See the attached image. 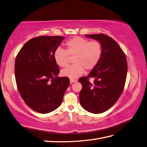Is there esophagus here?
<instances>
[{"label":"esophagus","instance_id":"esophagus-1","mask_svg":"<svg viewBox=\"0 0 147 147\" xmlns=\"http://www.w3.org/2000/svg\"><path fill=\"white\" fill-rule=\"evenodd\" d=\"M77 82V80L76 79H70V83H73L74 82Z\"/></svg>","mask_w":147,"mask_h":147}]
</instances>
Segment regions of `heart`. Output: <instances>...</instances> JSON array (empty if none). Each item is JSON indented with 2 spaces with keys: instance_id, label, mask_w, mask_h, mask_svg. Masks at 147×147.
I'll return each mask as SVG.
<instances>
[{
  "instance_id": "1",
  "label": "heart",
  "mask_w": 147,
  "mask_h": 147,
  "mask_svg": "<svg viewBox=\"0 0 147 147\" xmlns=\"http://www.w3.org/2000/svg\"><path fill=\"white\" fill-rule=\"evenodd\" d=\"M66 50L57 48L54 51V60L57 65L64 67L67 64L69 56H74V64L61 71L62 76L73 79L82 75L86 70H92L98 64L102 55V47L98 41H91L75 36L65 42Z\"/></svg>"
}]
</instances>
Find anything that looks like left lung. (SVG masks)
Returning a JSON list of instances; mask_svg holds the SVG:
<instances>
[{
  "label": "left lung",
  "instance_id": "1",
  "mask_svg": "<svg viewBox=\"0 0 147 147\" xmlns=\"http://www.w3.org/2000/svg\"><path fill=\"white\" fill-rule=\"evenodd\" d=\"M85 36L100 42L102 55L88 75L78 80L82 85L80 102L87 111L101 113L113 106L121 96L127 76V60L122 48L110 36L103 34ZM90 77L94 79L93 83L89 82Z\"/></svg>",
  "mask_w": 147,
  "mask_h": 147
}]
</instances>
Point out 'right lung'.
I'll return each instance as SVG.
<instances>
[{
    "label": "right lung",
    "mask_w": 147,
    "mask_h": 147,
    "mask_svg": "<svg viewBox=\"0 0 147 147\" xmlns=\"http://www.w3.org/2000/svg\"><path fill=\"white\" fill-rule=\"evenodd\" d=\"M64 37L41 36L30 39L16 57L17 88L25 104L40 113H48L61 105L69 85L67 77H59L55 50Z\"/></svg>",
    "instance_id": "right-lung-1"
}]
</instances>
